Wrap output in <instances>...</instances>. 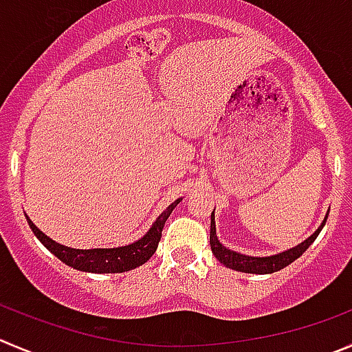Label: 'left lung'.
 <instances>
[{
	"mask_svg": "<svg viewBox=\"0 0 352 352\" xmlns=\"http://www.w3.org/2000/svg\"><path fill=\"white\" fill-rule=\"evenodd\" d=\"M327 217H329V214L324 216L323 223L318 226L316 232H314L309 239H306L304 242H300L299 245L292 247V249H289V250H283V252L273 254V256L256 257V256H245V254L235 252V250L228 249V247H224L223 243L217 240L216 221H214V210H212V214H210V236H209L210 250H212L214 257H216L221 264H224L226 267H230V270L240 271V273L270 274V273H274V271L283 270V267L289 266L290 263H294L297 257L302 256V254L306 252V249H309L311 243H313L314 240H316V236L320 235L321 228H323L324 223H327Z\"/></svg>",
	"mask_w": 352,
	"mask_h": 352,
	"instance_id": "left-lung-1",
	"label": "left lung"
}]
</instances>
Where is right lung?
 <instances>
[{"label":"right lung","mask_w":352,"mask_h":352,"mask_svg":"<svg viewBox=\"0 0 352 352\" xmlns=\"http://www.w3.org/2000/svg\"><path fill=\"white\" fill-rule=\"evenodd\" d=\"M183 199H176L150 226L148 232L138 239L136 242L129 243V245L122 247H112V249H72V247L62 245V243L55 242L50 239L48 235L41 232V230L32 223L28 217V223L31 226L32 233L38 236L39 242L53 254L58 257L62 263L67 266L74 267V270L85 271V273H124V271H131L135 267L145 264L153 252L157 250V245L162 236V228L166 224L167 217L170 216L173 209L182 202Z\"/></svg>","instance_id":"add662e5"}]
</instances>
